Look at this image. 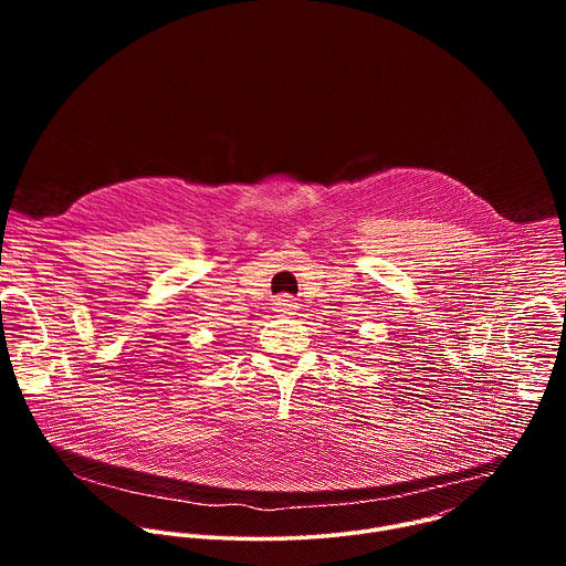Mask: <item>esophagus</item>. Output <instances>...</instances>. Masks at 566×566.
Instances as JSON below:
<instances>
[{
    "label": "esophagus",
    "mask_w": 566,
    "mask_h": 566,
    "mask_svg": "<svg viewBox=\"0 0 566 566\" xmlns=\"http://www.w3.org/2000/svg\"><path fill=\"white\" fill-rule=\"evenodd\" d=\"M275 306H277V311L289 313V311H293L295 302H293V297H291V295H280V297H277V302H275Z\"/></svg>",
    "instance_id": "esophagus-1"
}]
</instances>
